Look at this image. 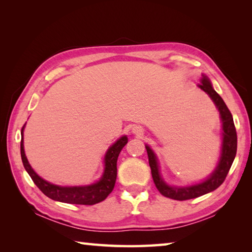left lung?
Wrapping results in <instances>:
<instances>
[{"instance_id": "8db88e82", "label": "left lung", "mask_w": 252, "mask_h": 252, "mask_svg": "<svg viewBox=\"0 0 252 252\" xmlns=\"http://www.w3.org/2000/svg\"><path fill=\"white\" fill-rule=\"evenodd\" d=\"M198 87L210 96L211 99L215 101L217 108L220 111L223 126V145L220 162H219L216 171L211 174L210 178L205 182H202V183L191 185L189 187H171L165 184L162 179L160 178L156 156H155L152 149L146 146L149 167L152 169L154 183L156 185L160 194L163 195L164 197L170 198V199H192V198H197L217 189L223 183L224 180H225L228 171L232 167L235 156H236L237 134L231 111L227 108V106L224 103L221 96L213 90L212 85L207 77H202V79L200 80V84H198Z\"/></svg>"}]
</instances>
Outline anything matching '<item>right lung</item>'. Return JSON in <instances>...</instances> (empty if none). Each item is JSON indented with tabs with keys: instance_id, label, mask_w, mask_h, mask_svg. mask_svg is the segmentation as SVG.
<instances>
[{
	"instance_id": "1",
	"label": "right lung",
	"mask_w": 252,
	"mask_h": 252,
	"mask_svg": "<svg viewBox=\"0 0 252 252\" xmlns=\"http://www.w3.org/2000/svg\"><path fill=\"white\" fill-rule=\"evenodd\" d=\"M21 129V142H20V154L21 160H23L24 167L27 172L30 175L34 184L39 187V189L43 192L45 196L53 200L74 203V205H88L92 206L95 203L105 200L112 191L115 187L117 179V160L121 149L126 146L127 143V137L122 136L119 138L114 145H112L105 156V170L101 179L97 183L89 185V186H79V187H62L49 182L44 181L37 175L27 160V157L24 151V141H23V130Z\"/></svg>"
}]
</instances>
